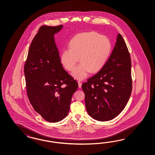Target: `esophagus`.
Masks as SVG:
<instances>
[{"label": "esophagus", "mask_w": 155, "mask_h": 155, "mask_svg": "<svg viewBox=\"0 0 155 155\" xmlns=\"http://www.w3.org/2000/svg\"><path fill=\"white\" fill-rule=\"evenodd\" d=\"M78 87L80 88H81V87H82V82H80V81H78Z\"/></svg>", "instance_id": "obj_1"}]
</instances>
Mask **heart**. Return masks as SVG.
Listing matches in <instances>:
<instances>
[{"label":"heart","instance_id":"1","mask_svg":"<svg viewBox=\"0 0 155 155\" xmlns=\"http://www.w3.org/2000/svg\"><path fill=\"white\" fill-rule=\"evenodd\" d=\"M69 46L70 48L62 52L61 63L67 71H71L80 58L81 63L72 72L73 77L78 80H84L90 72L100 71L112 49L109 39L95 31L77 34L71 41Z\"/></svg>","mask_w":155,"mask_h":155}]
</instances>
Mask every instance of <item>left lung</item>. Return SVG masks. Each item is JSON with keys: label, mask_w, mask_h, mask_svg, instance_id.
Here are the masks:
<instances>
[{"label": "left lung", "mask_w": 155, "mask_h": 155, "mask_svg": "<svg viewBox=\"0 0 155 155\" xmlns=\"http://www.w3.org/2000/svg\"><path fill=\"white\" fill-rule=\"evenodd\" d=\"M130 54L121 35L104 66L82 85L88 114L99 121L111 120L121 112L132 91Z\"/></svg>", "instance_id": "8db88e82"}]
</instances>
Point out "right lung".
<instances>
[{"instance_id": "1", "label": "right lung", "mask_w": 155, "mask_h": 155, "mask_svg": "<svg viewBox=\"0 0 155 155\" xmlns=\"http://www.w3.org/2000/svg\"><path fill=\"white\" fill-rule=\"evenodd\" d=\"M63 25H43L30 46L24 65L27 95L34 109L45 120L65 118L78 84L63 68L54 34Z\"/></svg>"}]
</instances>
